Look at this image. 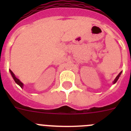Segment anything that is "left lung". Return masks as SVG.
Here are the masks:
<instances>
[{"label":"left lung","mask_w":131,"mask_h":131,"mask_svg":"<svg viewBox=\"0 0 131 131\" xmlns=\"http://www.w3.org/2000/svg\"><path fill=\"white\" fill-rule=\"evenodd\" d=\"M121 73H122V71H121V72L119 73V75H118L116 77V78L115 79V80H114V81H113V84H115V83H116L117 81V80H118V79L119 78V77H120V75H121Z\"/></svg>","instance_id":"left-lung-1"}]
</instances>
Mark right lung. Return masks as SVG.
<instances>
[{
  "mask_svg": "<svg viewBox=\"0 0 131 131\" xmlns=\"http://www.w3.org/2000/svg\"><path fill=\"white\" fill-rule=\"evenodd\" d=\"M10 73H11V75H12V77H13L14 80V81H15V82H16V83H17V84H18V85H19V86H20L21 88H23V86H24V84H23V83H21V82L20 81H19V80L18 79V78H16V76H15V75H14V73L12 72V71L11 70H10Z\"/></svg>",
  "mask_w": 131,
  "mask_h": 131,
  "instance_id": "1",
  "label": "right lung"
}]
</instances>
